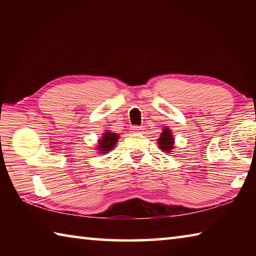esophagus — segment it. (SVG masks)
I'll use <instances>...</instances> for the list:
<instances>
[{
    "mask_svg": "<svg viewBox=\"0 0 256 256\" xmlns=\"http://www.w3.org/2000/svg\"><path fill=\"white\" fill-rule=\"evenodd\" d=\"M144 126H132V128H131V131H132V133H142L144 132Z\"/></svg>",
    "mask_w": 256,
    "mask_h": 256,
    "instance_id": "34e87169",
    "label": "esophagus"
}]
</instances>
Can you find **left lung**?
<instances>
[{
	"instance_id": "8db88e82",
	"label": "left lung",
	"mask_w": 256,
	"mask_h": 256,
	"mask_svg": "<svg viewBox=\"0 0 256 256\" xmlns=\"http://www.w3.org/2000/svg\"><path fill=\"white\" fill-rule=\"evenodd\" d=\"M174 138H172V133L168 128H164L162 130V133L160 134V138H158V144L159 148L164 152H172V150L174 149Z\"/></svg>"
}]
</instances>
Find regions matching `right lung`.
<instances>
[{"instance_id": "right-lung-1", "label": "right lung", "mask_w": 256, "mask_h": 256, "mask_svg": "<svg viewBox=\"0 0 256 256\" xmlns=\"http://www.w3.org/2000/svg\"><path fill=\"white\" fill-rule=\"evenodd\" d=\"M118 138H120V136L118 133L106 131L102 134V138H100V140H98V144H97L98 152L104 154H107L108 151H112V149H114L116 144H118Z\"/></svg>"}]
</instances>
